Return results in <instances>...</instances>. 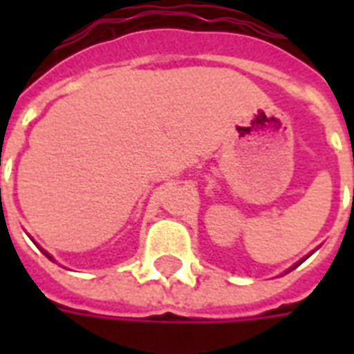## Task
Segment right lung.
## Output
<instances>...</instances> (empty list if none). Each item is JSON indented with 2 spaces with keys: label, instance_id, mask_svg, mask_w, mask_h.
Segmentation results:
<instances>
[{
  "label": "right lung",
  "instance_id": "obj_1",
  "mask_svg": "<svg viewBox=\"0 0 354 354\" xmlns=\"http://www.w3.org/2000/svg\"><path fill=\"white\" fill-rule=\"evenodd\" d=\"M47 256H49V254H47ZM49 258H50V256H49Z\"/></svg>",
  "mask_w": 354,
  "mask_h": 354
}]
</instances>
